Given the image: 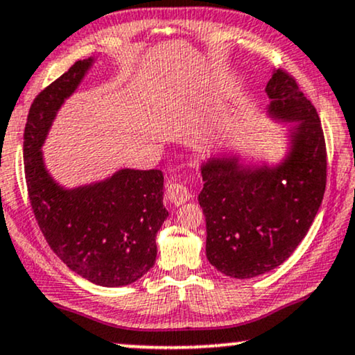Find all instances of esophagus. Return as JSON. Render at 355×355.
Wrapping results in <instances>:
<instances>
[{"instance_id":"34e87169","label":"esophagus","mask_w":355,"mask_h":355,"mask_svg":"<svg viewBox=\"0 0 355 355\" xmlns=\"http://www.w3.org/2000/svg\"><path fill=\"white\" fill-rule=\"evenodd\" d=\"M167 198L172 205L178 206L185 203L191 198V193L185 185H180V183H168L167 185Z\"/></svg>"}]
</instances>
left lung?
<instances>
[{
  "instance_id": "1",
  "label": "left lung",
  "mask_w": 355,
  "mask_h": 355,
  "mask_svg": "<svg viewBox=\"0 0 355 355\" xmlns=\"http://www.w3.org/2000/svg\"><path fill=\"white\" fill-rule=\"evenodd\" d=\"M266 93L267 114L293 124L284 159L244 162L221 152L201 164L206 257L232 278L282 266L306 236L326 190V144L315 106L284 70L272 71Z\"/></svg>"
}]
</instances>
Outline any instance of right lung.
Here are the masks:
<instances>
[{
  "label": "right lung",
  "instance_id": "obj_1",
  "mask_svg": "<svg viewBox=\"0 0 355 355\" xmlns=\"http://www.w3.org/2000/svg\"><path fill=\"white\" fill-rule=\"evenodd\" d=\"M95 58L75 62L39 93L24 129V172L40 231L70 270L100 286H124L154 267L155 236L168 211L160 170L121 168L105 180L65 188L44 162L42 146L65 100Z\"/></svg>",
  "mask_w": 355,
  "mask_h": 355
}]
</instances>
